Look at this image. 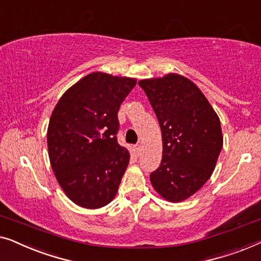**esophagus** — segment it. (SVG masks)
<instances>
[{
	"label": "esophagus",
	"mask_w": 261,
	"mask_h": 261,
	"mask_svg": "<svg viewBox=\"0 0 261 261\" xmlns=\"http://www.w3.org/2000/svg\"><path fill=\"white\" fill-rule=\"evenodd\" d=\"M135 151L139 156V153H141V151H142V146L141 145H136L135 146Z\"/></svg>",
	"instance_id": "34e87169"
}]
</instances>
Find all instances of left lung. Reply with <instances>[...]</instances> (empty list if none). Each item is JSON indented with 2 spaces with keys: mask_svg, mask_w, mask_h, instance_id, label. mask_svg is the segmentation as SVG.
Wrapping results in <instances>:
<instances>
[{
  "mask_svg": "<svg viewBox=\"0 0 261 261\" xmlns=\"http://www.w3.org/2000/svg\"><path fill=\"white\" fill-rule=\"evenodd\" d=\"M138 85L162 131V161L150 182L163 199L182 202L214 171L223 145L219 116L199 87L177 73L143 79Z\"/></svg>",
  "mask_w": 261,
  "mask_h": 261,
  "instance_id": "obj_1",
  "label": "left lung"
}]
</instances>
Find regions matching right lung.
<instances>
[{
    "mask_svg": "<svg viewBox=\"0 0 261 261\" xmlns=\"http://www.w3.org/2000/svg\"><path fill=\"white\" fill-rule=\"evenodd\" d=\"M137 80L93 72L69 87L50 116V166L75 204L98 209L115 199L130 152L117 142L118 111Z\"/></svg>",
    "mask_w": 261,
    "mask_h": 261,
    "instance_id": "obj_1",
    "label": "right lung"
}]
</instances>
